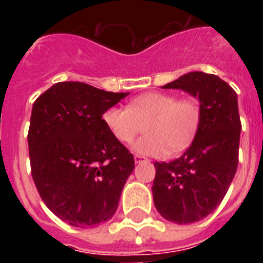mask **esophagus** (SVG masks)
Listing matches in <instances>:
<instances>
[{
	"instance_id": "1",
	"label": "esophagus",
	"mask_w": 263,
	"mask_h": 263,
	"mask_svg": "<svg viewBox=\"0 0 263 263\" xmlns=\"http://www.w3.org/2000/svg\"><path fill=\"white\" fill-rule=\"evenodd\" d=\"M134 160H135L136 164H140V162H144V161H148L146 157L143 156H139V154H135V157H134Z\"/></svg>"
}]
</instances>
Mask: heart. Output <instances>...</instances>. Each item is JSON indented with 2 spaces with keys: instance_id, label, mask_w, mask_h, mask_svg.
<instances>
[{
  "instance_id": "heart-1",
  "label": "heart",
  "mask_w": 263,
  "mask_h": 263,
  "mask_svg": "<svg viewBox=\"0 0 263 263\" xmlns=\"http://www.w3.org/2000/svg\"><path fill=\"white\" fill-rule=\"evenodd\" d=\"M102 120L107 131L120 143H131L142 131L134 150L143 156L164 157L179 154L194 142L199 131L202 109L192 98L177 99L166 92H146L136 97L127 107L111 106Z\"/></svg>"
}]
</instances>
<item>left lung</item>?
Returning <instances> with one entry per match:
<instances>
[{
  "instance_id": "obj_1",
  "label": "left lung",
  "mask_w": 263,
  "mask_h": 263,
  "mask_svg": "<svg viewBox=\"0 0 263 263\" xmlns=\"http://www.w3.org/2000/svg\"><path fill=\"white\" fill-rule=\"evenodd\" d=\"M162 88L187 91L199 98V131L183 156L156 162L153 198L165 220L191 224L202 220L222 202L239 162L241 123L237 95L218 76L190 72Z\"/></svg>"
}]
</instances>
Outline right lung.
<instances>
[{"label":"right lung","instance_id":"right-lung-1","mask_svg":"<svg viewBox=\"0 0 263 263\" xmlns=\"http://www.w3.org/2000/svg\"><path fill=\"white\" fill-rule=\"evenodd\" d=\"M127 95L61 82L32 105L31 175L45 204L72 227H98L110 220L135 168L134 156L102 120L105 110Z\"/></svg>","mask_w":263,"mask_h":263}]
</instances>
